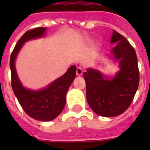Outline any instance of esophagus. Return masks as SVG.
Listing matches in <instances>:
<instances>
[{"mask_svg": "<svg viewBox=\"0 0 150 150\" xmlns=\"http://www.w3.org/2000/svg\"><path fill=\"white\" fill-rule=\"evenodd\" d=\"M83 71L82 70L81 67H77V69H76V75L78 76H80V75H83Z\"/></svg>", "mask_w": 150, "mask_h": 150, "instance_id": "34e87169", "label": "esophagus"}]
</instances>
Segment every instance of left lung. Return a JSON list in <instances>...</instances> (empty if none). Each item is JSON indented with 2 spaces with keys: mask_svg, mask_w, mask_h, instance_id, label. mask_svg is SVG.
I'll return each mask as SVG.
<instances>
[{
  "mask_svg": "<svg viewBox=\"0 0 150 150\" xmlns=\"http://www.w3.org/2000/svg\"><path fill=\"white\" fill-rule=\"evenodd\" d=\"M112 57L119 62L120 71L108 77L100 71L88 68L83 73L87 101L95 113L113 117L122 114L130 106L139 85V70L135 50L121 34L113 30Z\"/></svg>",
  "mask_w": 150,
  "mask_h": 150,
  "instance_id": "8db88e82",
  "label": "left lung"
}]
</instances>
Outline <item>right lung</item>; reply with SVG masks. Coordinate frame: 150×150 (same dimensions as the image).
I'll use <instances>...</instances> for the list:
<instances>
[{
  "instance_id": "right-lung-1",
  "label": "right lung",
  "mask_w": 150,
  "mask_h": 150,
  "mask_svg": "<svg viewBox=\"0 0 150 150\" xmlns=\"http://www.w3.org/2000/svg\"><path fill=\"white\" fill-rule=\"evenodd\" d=\"M46 28L38 27L25 32L18 40L10 57L11 84L13 91L19 104L28 116L40 121H50L55 119L62 112L66 104V95L76 75V67H69L67 71L41 90L25 88L18 78L15 60L25 42L42 37Z\"/></svg>"
}]
</instances>
